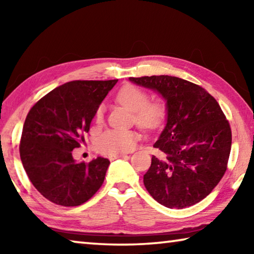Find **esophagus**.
<instances>
[{
	"label": "esophagus",
	"mask_w": 254,
	"mask_h": 254,
	"mask_svg": "<svg viewBox=\"0 0 254 254\" xmlns=\"http://www.w3.org/2000/svg\"><path fill=\"white\" fill-rule=\"evenodd\" d=\"M123 157H127V154H124V153H118V154H110V156H109V159H110V161H113V160H115V159H119V158H123Z\"/></svg>",
	"instance_id": "obj_1"
}]
</instances>
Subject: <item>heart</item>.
<instances>
[{"label":"heart","instance_id":"heart-1","mask_svg":"<svg viewBox=\"0 0 254 254\" xmlns=\"http://www.w3.org/2000/svg\"><path fill=\"white\" fill-rule=\"evenodd\" d=\"M148 94L135 86H124L120 89L117 101L120 104L133 112V120L141 128L147 131L160 127L166 120L167 110L162 102L148 103ZM104 121V106H100L95 114V122L102 124ZM137 133L132 130H107L98 137L96 148L105 154L127 152L134 148Z\"/></svg>","mask_w":254,"mask_h":254}]
</instances>
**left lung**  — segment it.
<instances>
[{
  "mask_svg": "<svg viewBox=\"0 0 254 254\" xmlns=\"http://www.w3.org/2000/svg\"><path fill=\"white\" fill-rule=\"evenodd\" d=\"M128 80L157 92L166 102V124L143 176L149 194L168 208L189 207L204 199L220 183L229 161L232 133L216 100L178 77L144 76Z\"/></svg>",
  "mask_w": 254,
  "mask_h": 254,
  "instance_id": "1",
  "label": "left lung"
}]
</instances>
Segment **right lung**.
Masks as SVG:
<instances>
[{"label": "right lung", "instance_id": "obj_1", "mask_svg": "<svg viewBox=\"0 0 254 254\" xmlns=\"http://www.w3.org/2000/svg\"><path fill=\"white\" fill-rule=\"evenodd\" d=\"M118 83L74 80L56 87L27 115L20 157L30 182L40 194L62 206H78L101 188L109 159L77 162L71 151L84 143L96 111Z\"/></svg>", "mask_w": 254, "mask_h": 254}]
</instances>
